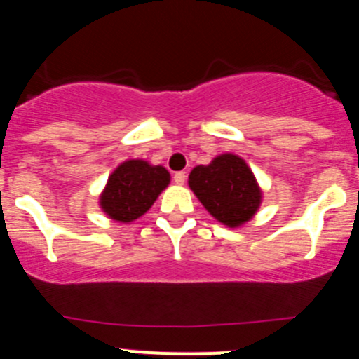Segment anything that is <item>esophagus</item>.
Listing matches in <instances>:
<instances>
[{
    "instance_id": "34e87169",
    "label": "esophagus",
    "mask_w": 359,
    "mask_h": 359,
    "mask_svg": "<svg viewBox=\"0 0 359 359\" xmlns=\"http://www.w3.org/2000/svg\"><path fill=\"white\" fill-rule=\"evenodd\" d=\"M185 182H187V174L183 172V170L182 172L174 174V183H176V185H183Z\"/></svg>"
}]
</instances>
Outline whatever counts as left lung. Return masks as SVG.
Returning <instances> with one entry per match:
<instances>
[{"instance_id":"left-lung-1","label":"left lung","mask_w":359,"mask_h":359,"mask_svg":"<svg viewBox=\"0 0 359 359\" xmlns=\"http://www.w3.org/2000/svg\"><path fill=\"white\" fill-rule=\"evenodd\" d=\"M189 187L208 214L228 228L252 221L262 205V189L248 163L223 152L208 165L190 170Z\"/></svg>"}]
</instances>
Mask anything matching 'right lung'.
I'll return each instance as SVG.
<instances>
[{"label":"right lung","mask_w":359,"mask_h":359,"mask_svg":"<svg viewBox=\"0 0 359 359\" xmlns=\"http://www.w3.org/2000/svg\"><path fill=\"white\" fill-rule=\"evenodd\" d=\"M169 183L170 174L163 165L138 158L126 160L107 177L98 196V208L116 223H133L147 214Z\"/></svg>","instance_id":"obj_1"}]
</instances>
